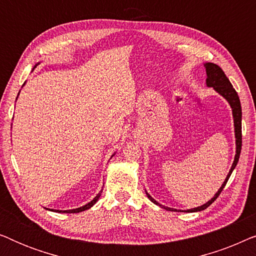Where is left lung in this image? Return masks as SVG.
Instances as JSON below:
<instances>
[{"instance_id":"obj_1","label":"left lung","mask_w":256,"mask_h":256,"mask_svg":"<svg viewBox=\"0 0 256 256\" xmlns=\"http://www.w3.org/2000/svg\"><path fill=\"white\" fill-rule=\"evenodd\" d=\"M205 68H206V73H208V79H206V84H208V86L213 87V88H214L216 92H218L219 94H222V96L225 98L227 101H228L230 107H232L233 118H234V127H236V158H234V162L232 164V168H230V170L228 174H227L225 182H224L222 188H220L218 192H216V194H214V197H213L211 200H208V202H206V204L199 206V208L188 210L186 212L202 211V210L208 208V206L211 205L212 202L219 197V194H222L224 188H225L227 180H228L230 174H232L234 168L236 166L238 160H239V157H240V152H241V146H242V134H241V114H242V113H241V104H240L239 96H238L236 90L233 88L232 84H230L228 78H227L226 74L224 73V71L222 70V68H220V66H218L216 64H213V62H206ZM146 196H148V198L154 202V204L160 205L158 202L155 200V199L150 197V194H146ZM160 208H164L166 210H168V211H177V210L166 208V206H163V205H160Z\"/></svg>"}]
</instances>
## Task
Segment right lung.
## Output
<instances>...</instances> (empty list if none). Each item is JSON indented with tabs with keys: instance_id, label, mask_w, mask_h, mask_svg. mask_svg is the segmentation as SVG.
Here are the masks:
<instances>
[{
	"instance_id": "1",
	"label": "right lung",
	"mask_w": 256,
	"mask_h": 256,
	"mask_svg": "<svg viewBox=\"0 0 256 256\" xmlns=\"http://www.w3.org/2000/svg\"><path fill=\"white\" fill-rule=\"evenodd\" d=\"M101 192H102V190L100 191V194L96 196V198L93 199L92 202H90L88 204H86L85 206H82V208H76V210H70V211H59V210H56V212H59V213H78V212H82V211H85V210H88V208H92V206L96 204V202H98V199H99V197L101 196Z\"/></svg>"
}]
</instances>
